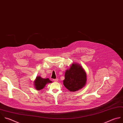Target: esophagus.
I'll return each instance as SVG.
<instances>
[{
    "mask_svg": "<svg viewBox=\"0 0 123 123\" xmlns=\"http://www.w3.org/2000/svg\"><path fill=\"white\" fill-rule=\"evenodd\" d=\"M54 80V81H55V82H57V81H58V79H54V80Z\"/></svg>",
    "mask_w": 123,
    "mask_h": 123,
    "instance_id": "34e87169",
    "label": "esophagus"
}]
</instances>
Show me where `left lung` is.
Here are the masks:
<instances>
[{
  "label": "left lung",
  "mask_w": 123,
  "mask_h": 123,
  "mask_svg": "<svg viewBox=\"0 0 123 123\" xmlns=\"http://www.w3.org/2000/svg\"><path fill=\"white\" fill-rule=\"evenodd\" d=\"M86 74L80 65L73 63L65 73L63 85L71 92L78 91L84 87L86 83Z\"/></svg>",
  "instance_id": "obj_1"
}]
</instances>
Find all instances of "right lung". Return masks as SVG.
<instances>
[{"mask_svg": "<svg viewBox=\"0 0 123 123\" xmlns=\"http://www.w3.org/2000/svg\"><path fill=\"white\" fill-rule=\"evenodd\" d=\"M52 81L49 80V79H43L40 76L36 77V80L34 81V86L36 90H40L43 89L46 86L47 84L51 83Z\"/></svg>", "mask_w": 123, "mask_h": 123, "instance_id": "1", "label": "right lung"}]
</instances>
